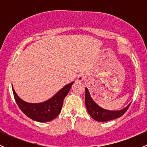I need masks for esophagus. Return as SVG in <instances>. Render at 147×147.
Returning a JSON list of instances; mask_svg holds the SVG:
<instances>
[{
	"mask_svg": "<svg viewBox=\"0 0 147 147\" xmlns=\"http://www.w3.org/2000/svg\"><path fill=\"white\" fill-rule=\"evenodd\" d=\"M85 79H86V75H84V74H80V75H79L78 77H77V80L79 82H82L85 80Z\"/></svg>",
	"mask_w": 147,
	"mask_h": 147,
	"instance_id": "obj_1",
	"label": "esophagus"
}]
</instances>
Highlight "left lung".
<instances>
[{"mask_svg":"<svg viewBox=\"0 0 147 147\" xmlns=\"http://www.w3.org/2000/svg\"><path fill=\"white\" fill-rule=\"evenodd\" d=\"M85 104L86 109L90 115L97 122H107L117 119L123 115L129 109L131 103L124 109L118 111H111L104 109L95 102L91 97L90 92L87 87L85 88Z\"/></svg>","mask_w":147,"mask_h":147,"instance_id":"8db88e82","label":"left lung"}]
</instances>
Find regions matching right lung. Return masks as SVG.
Masks as SVG:
<instances>
[{
	"instance_id": "right-lung-1",
	"label": "right lung",
	"mask_w": 147,
	"mask_h": 147,
	"mask_svg": "<svg viewBox=\"0 0 147 147\" xmlns=\"http://www.w3.org/2000/svg\"><path fill=\"white\" fill-rule=\"evenodd\" d=\"M74 82L67 84L53 97L43 102L29 103L18 97L12 86L13 93L16 104L25 115L38 122H47L55 119L61 111L64 98L71 88Z\"/></svg>"
}]
</instances>
